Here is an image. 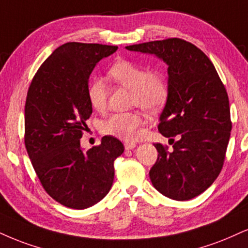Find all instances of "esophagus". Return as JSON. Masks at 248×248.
<instances>
[{"mask_svg":"<svg viewBox=\"0 0 248 248\" xmlns=\"http://www.w3.org/2000/svg\"><path fill=\"white\" fill-rule=\"evenodd\" d=\"M136 146H137V143H134V142H125L124 143L125 149H133V148H136Z\"/></svg>","mask_w":248,"mask_h":248,"instance_id":"obj_1","label":"esophagus"}]
</instances>
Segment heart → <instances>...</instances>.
I'll return each instance as SVG.
<instances>
[{"instance_id":"obj_1","label":"heart","mask_w":248,"mask_h":248,"mask_svg":"<svg viewBox=\"0 0 248 248\" xmlns=\"http://www.w3.org/2000/svg\"><path fill=\"white\" fill-rule=\"evenodd\" d=\"M110 79L132 90L131 106L140 107L155 114L166 106L170 95L169 79L162 72H151L148 68L129 60H119L108 70ZM87 99L92 108L102 112L108 101V85L102 79H94L87 87ZM146 117L139 111L119 112L107 118L101 125L103 133L115 138L134 141L139 138L140 129Z\"/></svg>"}]
</instances>
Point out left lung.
I'll return each instance as SVG.
<instances>
[{
  "label": "left lung",
  "instance_id": "obj_1",
  "mask_svg": "<svg viewBox=\"0 0 248 248\" xmlns=\"http://www.w3.org/2000/svg\"><path fill=\"white\" fill-rule=\"evenodd\" d=\"M126 49L155 54L169 65L170 95L157 129L170 138L173 149L154 145L158 154L149 171L152 184L173 200L195 198L213 184L224 164L232 129L224 84L208 56L183 39L149 41Z\"/></svg>",
  "mask_w": 248,
  "mask_h": 248
}]
</instances>
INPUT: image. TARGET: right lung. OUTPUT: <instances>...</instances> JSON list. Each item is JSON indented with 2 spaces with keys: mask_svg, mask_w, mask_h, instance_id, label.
I'll return each instance as SVG.
<instances>
[{
  "mask_svg": "<svg viewBox=\"0 0 248 248\" xmlns=\"http://www.w3.org/2000/svg\"><path fill=\"white\" fill-rule=\"evenodd\" d=\"M117 46L68 42L41 64L27 91L25 134L27 154L45 191L72 209H85L106 197L114 182V162L123 143L105 136L84 153L82 131L92 114L88 78Z\"/></svg>",
  "mask_w": 248,
  "mask_h": 248,
  "instance_id": "1",
  "label": "right lung"
}]
</instances>
